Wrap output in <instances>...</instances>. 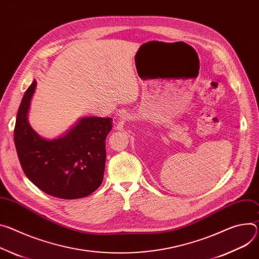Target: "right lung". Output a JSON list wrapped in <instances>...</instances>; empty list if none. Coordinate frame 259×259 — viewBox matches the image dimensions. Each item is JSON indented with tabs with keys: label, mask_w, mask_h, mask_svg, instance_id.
<instances>
[{
	"label": "right lung",
	"mask_w": 259,
	"mask_h": 259,
	"mask_svg": "<svg viewBox=\"0 0 259 259\" xmlns=\"http://www.w3.org/2000/svg\"><path fill=\"white\" fill-rule=\"evenodd\" d=\"M36 80L26 91L14 128V144L23 172L40 190L63 199L90 195L101 185L105 169V139L110 117L89 116L66 135L48 140L28 122Z\"/></svg>",
	"instance_id": "add662e5"
}]
</instances>
